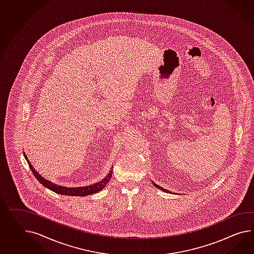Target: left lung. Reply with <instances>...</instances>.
<instances>
[{"mask_svg": "<svg viewBox=\"0 0 254 254\" xmlns=\"http://www.w3.org/2000/svg\"><path fill=\"white\" fill-rule=\"evenodd\" d=\"M153 184H154V186H156V188L159 189V190H163V191H165V192H169V193H171V191H169V190H166V189L162 188V187H160V186H158L157 184H156V183H154L153 182Z\"/></svg>", "mask_w": 254, "mask_h": 254, "instance_id": "left-lung-1", "label": "left lung"}]
</instances>
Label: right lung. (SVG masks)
<instances>
[{
	"label": "right lung",
	"mask_w": 254,
	"mask_h": 254,
	"mask_svg": "<svg viewBox=\"0 0 254 254\" xmlns=\"http://www.w3.org/2000/svg\"><path fill=\"white\" fill-rule=\"evenodd\" d=\"M24 156L26 157L27 164H28L29 168H30L31 171H32L33 175L36 177V179L39 181V182H40L43 186H45L46 188L50 189V190H52V191L59 193V194H62V195L86 196L90 195V194H93V193H96V192H98L99 190H101L102 189L104 188L105 186L109 183L111 177H112V170H111L108 173V175L106 176L101 182L94 183V184H91L89 186L76 187V188L64 187V186H61V185H58V184H55V183L49 182V181H47L46 179H44L42 176L39 175V172L33 168L32 165L30 164L29 160L27 159V156H26L25 153H24Z\"/></svg>",
	"instance_id": "add662e5"
}]
</instances>
